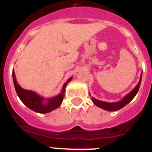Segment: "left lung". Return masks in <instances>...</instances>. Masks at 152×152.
<instances>
[{
	"instance_id": "1",
	"label": "left lung",
	"mask_w": 152,
	"mask_h": 152,
	"mask_svg": "<svg viewBox=\"0 0 152 152\" xmlns=\"http://www.w3.org/2000/svg\"><path fill=\"white\" fill-rule=\"evenodd\" d=\"M142 74H141L140 80H139V84H137L136 87H135L129 94H128L125 97H123V100H120V101L116 102V103H107V102L100 101V100H96V99H95V98L92 97L93 103H94L96 106H97V107H100V108L103 109V110H106L107 111L119 110H120L121 108L124 107L126 104H128V103L135 97V96L136 95L138 91H139V87H140L141 81H142Z\"/></svg>"
}]
</instances>
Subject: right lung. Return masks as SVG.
Listing matches in <instances>:
<instances>
[{
  "instance_id": "add662e5",
  "label": "right lung",
  "mask_w": 152,
  "mask_h": 152,
  "mask_svg": "<svg viewBox=\"0 0 152 152\" xmlns=\"http://www.w3.org/2000/svg\"><path fill=\"white\" fill-rule=\"evenodd\" d=\"M12 75H13V84H14V87H15L16 92H17L19 98L24 103V105H26V107H29L32 110L35 111L36 113H49L57 109L61 105L64 96L65 87H66L67 84L72 80V77H70L67 80V82L64 84L61 94H59L56 96H54V97L47 99L46 103H45L44 101H45V99H44L42 96H39L36 93L33 92L32 91L24 90L23 88H21L20 86L17 84V79H16L15 77V73H14L13 71Z\"/></svg>"
}]
</instances>
